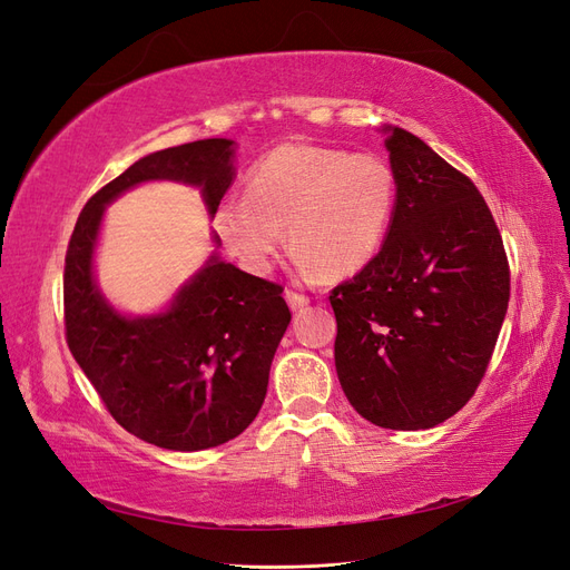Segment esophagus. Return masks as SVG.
I'll list each match as a JSON object with an SVG mask.
<instances>
[{
  "label": "esophagus",
  "instance_id": "34e87169",
  "mask_svg": "<svg viewBox=\"0 0 570 570\" xmlns=\"http://www.w3.org/2000/svg\"><path fill=\"white\" fill-rule=\"evenodd\" d=\"M285 299H287L292 312H304V308L308 306V297L299 295V292H295V289H285Z\"/></svg>",
  "mask_w": 570,
  "mask_h": 570
}]
</instances>
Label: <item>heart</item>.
I'll use <instances>...</instances> for the list:
<instances>
[{"label": "heart", "mask_w": 570, "mask_h": 570, "mask_svg": "<svg viewBox=\"0 0 570 570\" xmlns=\"http://www.w3.org/2000/svg\"><path fill=\"white\" fill-rule=\"evenodd\" d=\"M247 197H226L212 216L220 245L249 273L271 271L287 239L297 266L344 278L381 252L396 180L375 154L285 142L247 174Z\"/></svg>", "instance_id": "1"}]
</instances>
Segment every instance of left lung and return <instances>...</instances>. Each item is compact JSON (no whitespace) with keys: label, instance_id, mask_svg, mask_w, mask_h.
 <instances>
[{"label":"left lung","instance_id":"8db88e82","mask_svg":"<svg viewBox=\"0 0 570 570\" xmlns=\"http://www.w3.org/2000/svg\"><path fill=\"white\" fill-rule=\"evenodd\" d=\"M396 204L381 252L331 292L335 368L350 404L425 430L475 394L509 306V262L469 176L421 137L383 128Z\"/></svg>","mask_w":570,"mask_h":570}]
</instances>
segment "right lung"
<instances>
[{"label": "right lung", "instance_id": "right-lung-1", "mask_svg": "<svg viewBox=\"0 0 570 570\" xmlns=\"http://www.w3.org/2000/svg\"><path fill=\"white\" fill-rule=\"evenodd\" d=\"M233 157L235 142L223 137L147 154L88 199L66 252L68 350L116 423L161 450L199 452L243 433L264 404L292 314L281 285L220 262L216 252L166 312H116L92 273L101 216L147 180L199 187L214 216L235 178Z\"/></svg>", "mask_w": 570, "mask_h": 570}]
</instances>
